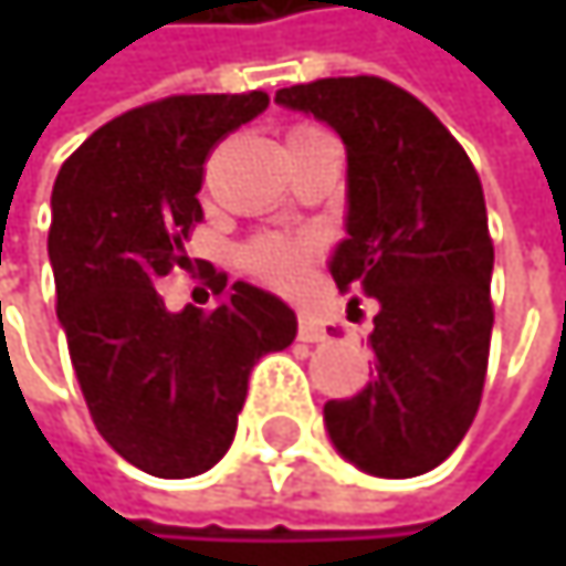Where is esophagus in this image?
I'll use <instances>...</instances> for the list:
<instances>
[{"mask_svg": "<svg viewBox=\"0 0 566 566\" xmlns=\"http://www.w3.org/2000/svg\"><path fill=\"white\" fill-rule=\"evenodd\" d=\"M297 337L307 340V344H317V340H327V327H324L317 317L301 314V321H297Z\"/></svg>", "mask_w": 566, "mask_h": 566, "instance_id": "esophagus-1", "label": "esophagus"}]
</instances>
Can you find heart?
<instances>
[{
    "label": "heart",
    "instance_id": "1",
    "mask_svg": "<svg viewBox=\"0 0 566 566\" xmlns=\"http://www.w3.org/2000/svg\"><path fill=\"white\" fill-rule=\"evenodd\" d=\"M327 130H321L317 124H294L284 137L287 147L307 144L314 137H324ZM317 255V242L314 239H259L245 249V265L269 284L291 287L304 279L307 265Z\"/></svg>",
    "mask_w": 566,
    "mask_h": 566
}]
</instances>
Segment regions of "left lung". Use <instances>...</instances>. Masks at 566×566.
Here are the masks:
<instances>
[{"label":"left lung","instance_id":"obj_1","mask_svg":"<svg viewBox=\"0 0 566 566\" xmlns=\"http://www.w3.org/2000/svg\"><path fill=\"white\" fill-rule=\"evenodd\" d=\"M275 101L347 144V239L331 275L380 304L374 380L324 402L327 432L370 475H422L462 442L485 387L495 245L482 179L446 124L387 77H317Z\"/></svg>","mask_w":566,"mask_h":566}]
</instances>
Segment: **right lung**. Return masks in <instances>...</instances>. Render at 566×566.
I'll return each mask as SVG.
<instances>
[{"instance_id":"1","label":"right lung","mask_w":566,"mask_h":566,"mask_svg":"<svg viewBox=\"0 0 566 566\" xmlns=\"http://www.w3.org/2000/svg\"><path fill=\"white\" fill-rule=\"evenodd\" d=\"M269 107L265 91L170 94L97 127L57 172L49 255L57 321L97 432L157 479H192L232 446L249 374L297 321L275 294L212 265L219 307L167 311L157 282L192 272L186 242L219 140ZM199 265V259H196Z\"/></svg>"}]
</instances>
